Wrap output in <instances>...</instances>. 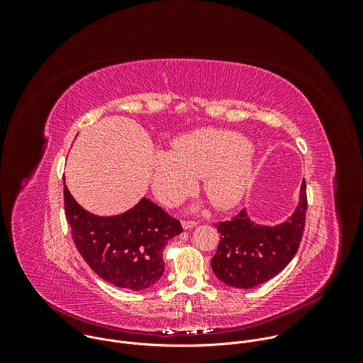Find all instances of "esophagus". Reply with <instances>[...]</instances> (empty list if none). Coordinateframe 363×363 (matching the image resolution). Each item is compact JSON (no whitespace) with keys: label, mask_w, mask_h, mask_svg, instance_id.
I'll return each mask as SVG.
<instances>
[{"label":"esophagus","mask_w":363,"mask_h":363,"mask_svg":"<svg viewBox=\"0 0 363 363\" xmlns=\"http://www.w3.org/2000/svg\"><path fill=\"white\" fill-rule=\"evenodd\" d=\"M195 225H196V221H194V220H184V221H182V227H184L185 230L194 228Z\"/></svg>","instance_id":"obj_1"}]
</instances>
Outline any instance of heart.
Listing matches in <instances>:
<instances>
[{
	"instance_id": "heart-1",
	"label": "heart",
	"mask_w": 363,
	"mask_h": 363,
	"mask_svg": "<svg viewBox=\"0 0 363 363\" xmlns=\"http://www.w3.org/2000/svg\"><path fill=\"white\" fill-rule=\"evenodd\" d=\"M254 172L251 143L240 133L199 129L172 142V150L155 152L152 189L167 205L188 195L201 177L202 191L220 210L237 205L245 195Z\"/></svg>"
}]
</instances>
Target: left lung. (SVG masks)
<instances>
[{
	"label": "left lung",
	"instance_id": "obj_1",
	"mask_svg": "<svg viewBox=\"0 0 363 363\" xmlns=\"http://www.w3.org/2000/svg\"><path fill=\"white\" fill-rule=\"evenodd\" d=\"M307 195L303 179L294 213L284 223L269 227L252 223L242 210L217 224L220 242L211 260L214 274L235 289H252L277 276L296 255L306 224Z\"/></svg>",
	"mask_w": 363,
	"mask_h": 363
}]
</instances>
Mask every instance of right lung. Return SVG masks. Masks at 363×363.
<instances>
[{
	"mask_svg": "<svg viewBox=\"0 0 363 363\" xmlns=\"http://www.w3.org/2000/svg\"><path fill=\"white\" fill-rule=\"evenodd\" d=\"M65 214L87 266L105 281L135 291L162 277V251L182 233L181 223L150 199L142 198L121 216L99 217L82 208L66 185Z\"/></svg>",
	"mask_w": 363,
	"mask_h": 363,
	"instance_id": "obj_1",
	"label": "right lung"
}]
</instances>
